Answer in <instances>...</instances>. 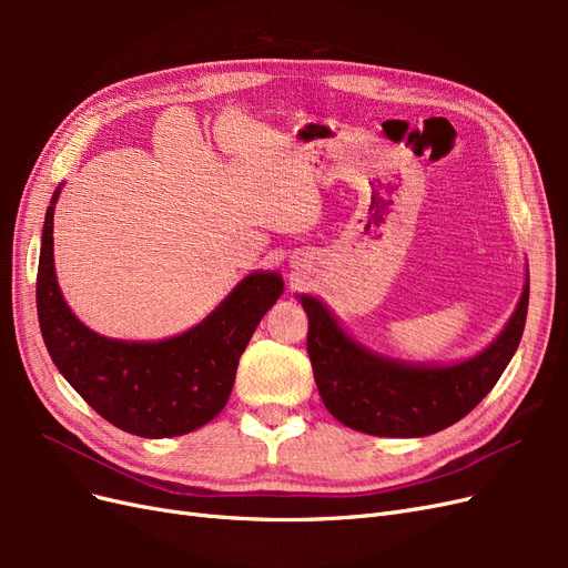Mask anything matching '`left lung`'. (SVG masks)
Masks as SVG:
<instances>
[{
	"label": "left lung",
	"mask_w": 568,
	"mask_h": 568,
	"mask_svg": "<svg viewBox=\"0 0 568 568\" xmlns=\"http://www.w3.org/2000/svg\"><path fill=\"white\" fill-rule=\"evenodd\" d=\"M307 355L324 407L355 432L386 438H422L453 426L486 398L519 348L528 313V267L521 298L488 346L450 365L407 363L372 351L343 329L311 294Z\"/></svg>",
	"instance_id": "1"
}]
</instances>
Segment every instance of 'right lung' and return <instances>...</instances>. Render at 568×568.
<instances>
[{
    "label": "right lung",
    "instance_id": "obj_1",
    "mask_svg": "<svg viewBox=\"0 0 568 568\" xmlns=\"http://www.w3.org/2000/svg\"><path fill=\"white\" fill-rule=\"evenodd\" d=\"M57 186L42 227L38 317L63 379L101 417L142 438H173L215 419L227 405L239 357L263 315L284 294L280 272L255 270L192 329L161 341L92 332L68 307L54 267Z\"/></svg>",
    "mask_w": 568,
    "mask_h": 568
}]
</instances>
